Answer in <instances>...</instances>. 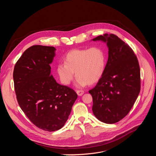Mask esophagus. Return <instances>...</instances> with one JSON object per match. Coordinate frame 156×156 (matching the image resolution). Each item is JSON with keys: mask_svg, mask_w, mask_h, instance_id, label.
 Returning a JSON list of instances; mask_svg holds the SVG:
<instances>
[{"mask_svg": "<svg viewBox=\"0 0 156 156\" xmlns=\"http://www.w3.org/2000/svg\"><path fill=\"white\" fill-rule=\"evenodd\" d=\"M84 91H83V90H77L76 91V93H77V94L79 96H82L83 94H84Z\"/></svg>", "mask_w": 156, "mask_h": 156, "instance_id": "esophagus-1", "label": "esophagus"}]
</instances>
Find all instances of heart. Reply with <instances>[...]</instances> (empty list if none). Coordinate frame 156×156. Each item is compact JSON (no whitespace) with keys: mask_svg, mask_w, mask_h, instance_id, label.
I'll list each match as a JSON object with an SVG mask.
<instances>
[{"mask_svg":"<svg viewBox=\"0 0 156 156\" xmlns=\"http://www.w3.org/2000/svg\"><path fill=\"white\" fill-rule=\"evenodd\" d=\"M107 64L105 50L99 46L74 49L64 58V63L57 65L56 72L60 82L69 85L76 74V84L83 87L98 82L103 75Z\"/></svg>","mask_w":156,"mask_h":156,"instance_id":"1","label":"heart"}]
</instances>
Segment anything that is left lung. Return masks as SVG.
I'll return each instance as SVG.
<instances>
[{
    "instance_id": "1",
    "label": "left lung",
    "mask_w": 156,
    "mask_h": 156,
    "mask_svg": "<svg viewBox=\"0 0 156 156\" xmlns=\"http://www.w3.org/2000/svg\"><path fill=\"white\" fill-rule=\"evenodd\" d=\"M107 44L108 57L104 73L89 91L93 97L94 116L105 123L123 119L140 92V69L134 52L117 36L104 34L93 39Z\"/></svg>"
}]
</instances>
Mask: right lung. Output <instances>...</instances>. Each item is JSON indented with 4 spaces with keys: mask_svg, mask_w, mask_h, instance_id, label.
<instances>
[{
    "mask_svg": "<svg viewBox=\"0 0 156 156\" xmlns=\"http://www.w3.org/2000/svg\"><path fill=\"white\" fill-rule=\"evenodd\" d=\"M54 47L33 46L15 65L13 81L18 104L30 120L44 131L62 128L78 98L72 88L57 83L51 75Z\"/></svg>",
    "mask_w": 156,
    "mask_h": 156,
    "instance_id": "add662e5",
    "label": "right lung"
}]
</instances>
